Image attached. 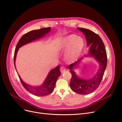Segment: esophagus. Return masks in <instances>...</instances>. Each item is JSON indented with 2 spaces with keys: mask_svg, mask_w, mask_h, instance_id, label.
<instances>
[{
  "mask_svg": "<svg viewBox=\"0 0 122 122\" xmlns=\"http://www.w3.org/2000/svg\"><path fill=\"white\" fill-rule=\"evenodd\" d=\"M66 70V68L64 66H62L60 68V71L61 73H63L64 71H65Z\"/></svg>",
  "mask_w": 122,
  "mask_h": 122,
  "instance_id": "34e87169",
  "label": "esophagus"
}]
</instances>
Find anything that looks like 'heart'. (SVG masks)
<instances>
[{"label":"heart","mask_w":122,"mask_h":122,"mask_svg":"<svg viewBox=\"0 0 122 122\" xmlns=\"http://www.w3.org/2000/svg\"><path fill=\"white\" fill-rule=\"evenodd\" d=\"M84 45L85 42L82 38L75 34H71L61 40L59 46L61 49H67L70 47L66 54V58L68 60H72L80 53Z\"/></svg>","instance_id":"obj_1"}]
</instances>
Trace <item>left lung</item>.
Here are the masks:
<instances>
[{"mask_svg":"<svg viewBox=\"0 0 122 122\" xmlns=\"http://www.w3.org/2000/svg\"><path fill=\"white\" fill-rule=\"evenodd\" d=\"M85 36L87 46H90L89 55L94 57L99 63V69L92 79L84 80L77 77L73 70L81 59L69 66L72 78L70 86L72 90L78 94L86 95L91 93L99 86L101 82L107 64V56L104 44L100 37L90 30L83 28H77Z\"/></svg>","mask_w":122,"mask_h":122,"instance_id":"left-lung-1","label":"left lung"}]
</instances>
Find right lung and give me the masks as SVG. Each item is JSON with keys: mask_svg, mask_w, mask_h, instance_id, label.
Masks as SVG:
<instances>
[{"mask_svg": "<svg viewBox=\"0 0 122 122\" xmlns=\"http://www.w3.org/2000/svg\"><path fill=\"white\" fill-rule=\"evenodd\" d=\"M50 30V27H47L41 28L38 30H32L24 34L20 38L17 44L14 52V64L15 69L16 57V54L19 48L26 44L30 43L32 41L42 37L47 33H48ZM60 75L61 72L60 71V67L59 66H58L49 72L42 85L35 87L30 86V85H28V84H26L22 80V79H21L19 75L18 76L21 83L27 91L32 94L36 95V96H45L49 95L53 91L56 81Z\"/></svg>", "mask_w": 122, "mask_h": 122, "instance_id": "right-lung-1", "label": "right lung"}]
</instances>
